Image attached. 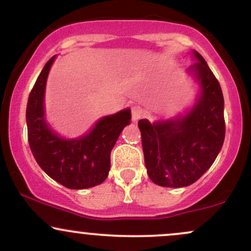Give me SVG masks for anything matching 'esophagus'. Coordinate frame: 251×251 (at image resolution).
<instances>
[{"instance_id":"esophagus-1","label":"esophagus","mask_w":251,"mask_h":251,"mask_svg":"<svg viewBox=\"0 0 251 251\" xmlns=\"http://www.w3.org/2000/svg\"><path fill=\"white\" fill-rule=\"evenodd\" d=\"M131 114H132V120L133 122H138L140 118L143 117V109L139 107V106H133L131 108Z\"/></svg>"}]
</instances>
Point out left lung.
<instances>
[{
  "label": "left lung",
  "instance_id": "8db88e82",
  "mask_svg": "<svg viewBox=\"0 0 251 251\" xmlns=\"http://www.w3.org/2000/svg\"><path fill=\"white\" fill-rule=\"evenodd\" d=\"M194 55L198 62L189 72L201 86L194 107L176 119L138 123L150 179L165 188H183L200 179L215 162L226 137L220 82L203 56L196 50Z\"/></svg>",
  "mask_w": 251,
  "mask_h": 251
}]
</instances>
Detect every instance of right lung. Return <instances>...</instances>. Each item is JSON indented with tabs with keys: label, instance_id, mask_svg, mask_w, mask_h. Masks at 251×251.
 <instances>
[{
	"label": "right lung",
	"instance_id": "add662e5",
	"mask_svg": "<svg viewBox=\"0 0 251 251\" xmlns=\"http://www.w3.org/2000/svg\"><path fill=\"white\" fill-rule=\"evenodd\" d=\"M54 59L46 63L28 98V142L37 164L50 178L68 189H88L107 178L111 151L129 124L131 111L101 118L88 134L77 139L60 137L46 123L43 107L46 81Z\"/></svg>",
	"mask_w": 251,
	"mask_h": 251
}]
</instances>
